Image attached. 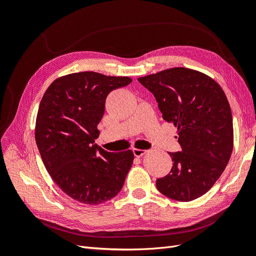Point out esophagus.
Returning <instances> with one entry per match:
<instances>
[{
  "instance_id": "1",
  "label": "esophagus",
  "mask_w": 256,
  "mask_h": 256,
  "mask_svg": "<svg viewBox=\"0 0 256 256\" xmlns=\"http://www.w3.org/2000/svg\"><path fill=\"white\" fill-rule=\"evenodd\" d=\"M134 154L136 157H142L143 154H146V150H138V148H134Z\"/></svg>"
}]
</instances>
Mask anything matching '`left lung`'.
Here are the masks:
<instances>
[{"instance_id":"obj_1","label":"left lung","mask_w":256,"mask_h":256,"mask_svg":"<svg viewBox=\"0 0 256 256\" xmlns=\"http://www.w3.org/2000/svg\"><path fill=\"white\" fill-rule=\"evenodd\" d=\"M156 98L162 118L177 128L182 152H170L171 172L158 178L166 196L189 202L210 189L228 164L234 145L228 98L210 76L175 67L138 78Z\"/></svg>"}]
</instances>
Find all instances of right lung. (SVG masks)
<instances>
[{
	"mask_svg": "<svg viewBox=\"0 0 256 256\" xmlns=\"http://www.w3.org/2000/svg\"><path fill=\"white\" fill-rule=\"evenodd\" d=\"M131 81L76 72L54 80L42 96L35 126L38 150L54 182L80 203L98 205L118 196L132 166V150L110 152L94 144L106 96Z\"/></svg>",
	"mask_w": 256,
	"mask_h": 256,
	"instance_id": "right-lung-1",
	"label": "right lung"
}]
</instances>
